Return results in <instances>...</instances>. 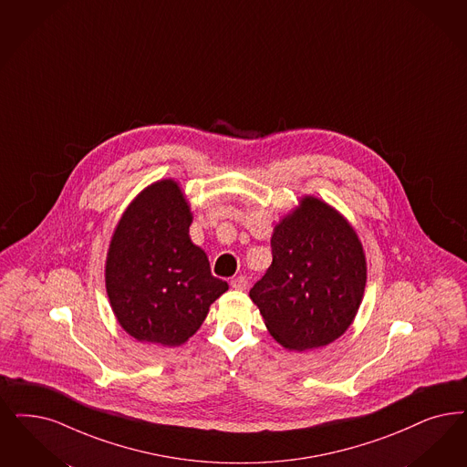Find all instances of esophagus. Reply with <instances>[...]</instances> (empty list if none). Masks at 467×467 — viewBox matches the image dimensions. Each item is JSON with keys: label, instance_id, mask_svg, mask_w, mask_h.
Segmentation results:
<instances>
[{"label": "esophagus", "instance_id": "34e87169", "mask_svg": "<svg viewBox=\"0 0 467 467\" xmlns=\"http://www.w3.org/2000/svg\"><path fill=\"white\" fill-rule=\"evenodd\" d=\"M230 285H232L235 291H245V289H247V285H249V282H247V278H245V276L239 275L235 276V278H232Z\"/></svg>", "mask_w": 467, "mask_h": 467}]
</instances>
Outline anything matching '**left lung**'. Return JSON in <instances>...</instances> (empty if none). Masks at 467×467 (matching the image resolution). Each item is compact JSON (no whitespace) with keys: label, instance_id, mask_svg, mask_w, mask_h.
I'll list each match as a JSON object with an SVG mask.
<instances>
[{"label":"left lung","instance_id":"left-lung-1","mask_svg":"<svg viewBox=\"0 0 467 467\" xmlns=\"http://www.w3.org/2000/svg\"><path fill=\"white\" fill-rule=\"evenodd\" d=\"M274 261L249 291L276 343L306 351L336 341L362 305L367 261L355 228L315 195L282 216L272 234Z\"/></svg>","mask_w":467,"mask_h":467}]
</instances>
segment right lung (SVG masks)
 Segmentation results:
<instances>
[{
	"label": "right lung",
	"instance_id": "right-lung-1",
	"mask_svg": "<svg viewBox=\"0 0 467 467\" xmlns=\"http://www.w3.org/2000/svg\"><path fill=\"white\" fill-rule=\"evenodd\" d=\"M191 202L173 178L157 180L124 209L105 259V289L119 326L140 343L189 341L228 291L189 235Z\"/></svg>",
	"mask_w": 467,
	"mask_h": 467
}]
</instances>
